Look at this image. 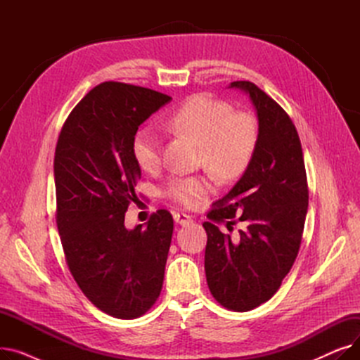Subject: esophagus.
Returning <instances> with one entry per match:
<instances>
[{"label":"esophagus","mask_w":360,"mask_h":360,"mask_svg":"<svg viewBox=\"0 0 360 360\" xmlns=\"http://www.w3.org/2000/svg\"><path fill=\"white\" fill-rule=\"evenodd\" d=\"M174 220H175V223H178L181 226H186V224L193 223V217L185 214V213H175L174 214Z\"/></svg>","instance_id":"34e87169"}]
</instances>
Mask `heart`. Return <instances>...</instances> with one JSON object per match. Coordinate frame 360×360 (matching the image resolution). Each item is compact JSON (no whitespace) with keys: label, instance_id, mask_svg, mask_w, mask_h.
<instances>
[{"label":"heart","instance_id":"b5f03b06","mask_svg":"<svg viewBox=\"0 0 360 360\" xmlns=\"http://www.w3.org/2000/svg\"><path fill=\"white\" fill-rule=\"evenodd\" d=\"M170 128L193 139L201 147L200 162L219 181H233L250 166L257 143L255 120L221 101L194 96L167 120ZM162 143L151 128H141L132 140V153L137 163L148 170L160 162ZM212 190L204 176H175L167 184V195L176 202L191 207Z\"/></svg>","mask_w":360,"mask_h":360}]
</instances>
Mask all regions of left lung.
I'll return each instance as SVG.
<instances>
[{
	"label": "left lung",
	"mask_w": 360,
	"mask_h": 360,
	"mask_svg": "<svg viewBox=\"0 0 360 360\" xmlns=\"http://www.w3.org/2000/svg\"><path fill=\"white\" fill-rule=\"evenodd\" d=\"M229 89L248 94L258 120L254 158L240 179L214 202L207 232V285L224 308L245 312L267 302L297 257L308 212V184L297 131L283 108L251 82ZM244 226L221 234L217 222Z\"/></svg>",
	"instance_id": "obj_1"
}]
</instances>
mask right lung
Returning a JSON list of instances; mask_svg holds the SVG:
<instances>
[{
    "instance_id": "obj_1",
    "label": "right lung",
    "mask_w": 360,
    "mask_h": 360,
    "mask_svg": "<svg viewBox=\"0 0 360 360\" xmlns=\"http://www.w3.org/2000/svg\"><path fill=\"white\" fill-rule=\"evenodd\" d=\"M172 98L125 83L91 89L72 109L56 143V224L68 269L105 314L141 316L160 295L174 232L167 210L127 229L141 169L132 153L139 127Z\"/></svg>"
}]
</instances>
